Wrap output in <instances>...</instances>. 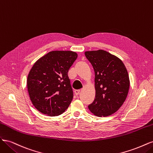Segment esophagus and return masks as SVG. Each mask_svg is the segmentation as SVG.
Segmentation results:
<instances>
[{
	"label": "esophagus",
	"mask_w": 153,
	"mask_h": 153,
	"mask_svg": "<svg viewBox=\"0 0 153 153\" xmlns=\"http://www.w3.org/2000/svg\"><path fill=\"white\" fill-rule=\"evenodd\" d=\"M80 92V90H75V94L77 96V95L79 94Z\"/></svg>",
	"instance_id": "34e87169"
}]
</instances>
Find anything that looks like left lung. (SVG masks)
Returning <instances> with one entry per match:
<instances>
[{
  "instance_id": "8db88e82",
  "label": "left lung",
  "mask_w": 153,
  "mask_h": 153,
  "mask_svg": "<svg viewBox=\"0 0 153 153\" xmlns=\"http://www.w3.org/2000/svg\"><path fill=\"white\" fill-rule=\"evenodd\" d=\"M85 55L95 73V99L88 108L96 116H108L117 112L127 97V69L121 59L105 50L88 51Z\"/></svg>"
}]
</instances>
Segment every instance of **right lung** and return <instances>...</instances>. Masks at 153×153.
Segmentation results:
<instances>
[{
	"label": "right lung",
	"mask_w": 153,
	"mask_h": 153,
	"mask_svg": "<svg viewBox=\"0 0 153 153\" xmlns=\"http://www.w3.org/2000/svg\"><path fill=\"white\" fill-rule=\"evenodd\" d=\"M77 57L72 51H52L34 63L27 84L32 103L40 112L57 116L68 108L73 92L68 73Z\"/></svg>",
	"instance_id": "add662e5"
}]
</instances>
